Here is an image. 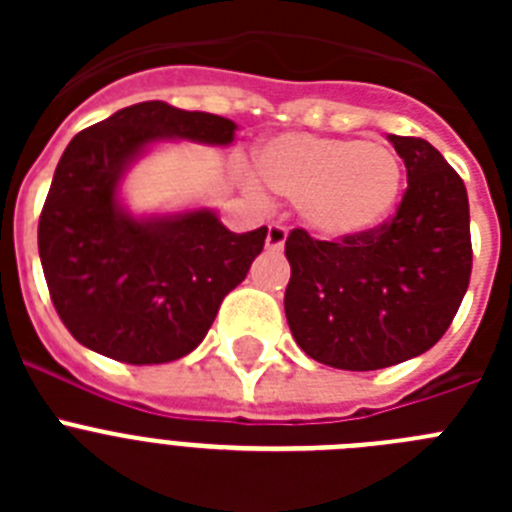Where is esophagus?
Wrapping results in <instances>:
<instances>
[{"instance_id":"obj_1","label":"esophagus","mask_w":512,"mask_h":512,"mask_svg":"<svg viewBox=\"0 0 512 512\" xmlns=\"http://www.w3.org/2000/svg\"><path fill=\"white\" fill-rule=\"evenodd\" d=\"M284 241H287V228L279 223L269 225V230H266V248L269 251H282Z\"/></svg>"}]
</instances>
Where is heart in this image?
Wrapping results in <instances>:
<instances>
[{
  "mask_svg": "<svg viewBox=\"0 0 512 512\" xmlns=\"http://www.w3.org/2000/svg\"><path fill=\"white\" fill-rule=\"evenodd\" d=\"M261 182L297 202L312 233L343 241L390 220L405 187V166L387 143L315 133H282L256 156Z\"/></svg>",
  "mask_w": 512,
  "mask_h": 512,
  "instance_id": "heart-1",
  "label": "heart"
}]
</instances>
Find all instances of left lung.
I'll return each mask as SVG.
<instances>
[{
	"label": "left lung",
	"instance_id": "obj_1",
	"mask_svg": "<svg viewBox=\"0 0 512 512\" xmlns=\"http://www.w3.org/2000/svg\"><path fill=\"white\" fill-rule=\"evenodd\" d=\"M387 140L408 169L390 223L338 243L295 228L284 243L289 330L310 359L346 372L395 366L436 346L472 274L461 176L428 140Z\"/></svg>",
	"mask_w": 512,
	"mask_h": 512
}]
</instances>
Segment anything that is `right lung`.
Masks as SVG:
<instances>
[{
    "label": "right lung",
    "mask_w": 512,
    "mask_h": 512,
    "mask_svg": "<svg viewBox=\"0 0 512 512\" xmlns=\"http://www.w3.org/2000/svg\"><path fill=\"white\" fill-rule=\"evenodd\" d=\"M233 120L140 102L71 140L38 223L58 318L81 346L122 364H166L200 346L220 302L264 251L266 228L233 233L210 207L135 217L122 176L153 143L230 146Z\"/></svg>",
    "instance_id": "add662e5"
}]
</instances>
